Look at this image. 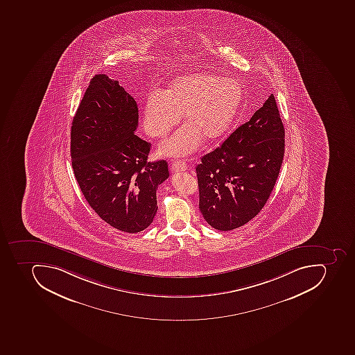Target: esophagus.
<instances>
[{
  "label": "esophagus",
  "mask_w": 355,
  "mask_h": 355,
  "mask_svg": "<svg viewBox=\"0 0 355 355\" xmlns=\"http://www.w3.org/2000/svg\"><path fill=\"white\" fill-rule=\"evenodd\" d=\"M187 162L184 160H175L171 165V171L173 173H179V171H184L187 169Z\"/></svg>",
  "instance_id": "1"
}]
</instances>
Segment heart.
<instances>
[{
  "label": "heart",
  "mask_w": 355,
  "mask_h": 355,
  "mask_svg": "<svg viewBox=\"0 0 355 355\" xmlns=\"http://www.w3.org/2000/svg\"><path fill=\"white\" fill-rule=\"evenodd\" d=\"M242 101V86L234 78L207 73L178 77L167 92L153 91L146 99L144 128L162 138L184 116L186 126L162 145V153L184 156L195 150L201 138L211 141L228 130Z\"/></svg>",
  "instance_id": "b5f03b06"
}]
</instances>
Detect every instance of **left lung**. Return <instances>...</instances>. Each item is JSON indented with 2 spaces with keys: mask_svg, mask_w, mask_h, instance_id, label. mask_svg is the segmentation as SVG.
<instances>
[{
  "mask_svg": "<svg viewBox=\"0 0 355 355\" xmlns=\"http://www.w3.org/2000/svg\"><path fill=\"white\" fill-rule=\"evenodd\" d=\"M284 156V127L275 96L196 167L199 209L207 223L228 231L249 223L272 193Z\"/></svg>",
  "mask_w": 355,
  "mask_h": 355,
  "instance_id": "1",
  "label": "left lung"
}]
</instances>
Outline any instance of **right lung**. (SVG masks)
<instances>
[{
	"label": "right lung",
	"instance_id": "right-lung-1",
	"mask_svg": "<svg viewBox=\"0 0 355 355\" xmlns=\"http://www.w3.org/2000/svg\"><path fill=\"white\" fill-rule=\"evenodd\" d=\"M135 99L107 75L92 78L71 130V166L88 205L105 223L130 234L147 228L166 160L147 162L150 143L135 135Z\"/></svg>",
	"mask_w": 355,
	"mask_h": 355
}]
</instances>
